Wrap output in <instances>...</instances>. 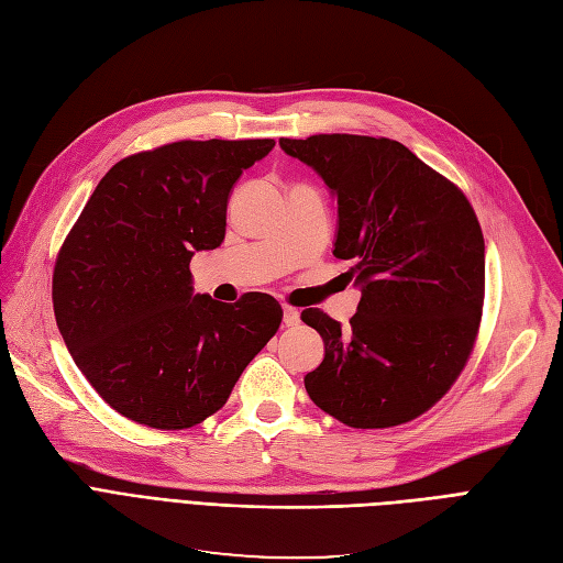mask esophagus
<instances>
[{"mask_svg": "<svg viewBox=\"0 0 563 563\" xmlns=\"http://www.w3.org/2000/svg\"><path fill=\"white\" fill-rule=\"evenodd\" d=\"M298 321H300V312L296 308H288V305H284V327H296Z\"/></svg>", "mask_w": 563, "mask_h": 563, "instance_id": "1", "label": "esophagus"}]
</instances>
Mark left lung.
I'll return each instance as SVG.
<instances>
[{
  "label": "left lung",
  "instance_id": "1",
  "mask_svg": "<svg viewBox=\"0 0 563 563\" xmlns=\"http://www.w3.org/2000/svg\"><path fill=\"white\" fill-rule=\"evenodd\" d=\"M338 201L333 255L362 291L347 329L314 308L323 340L310 399L350 428H391L446 395L472 352L484 302V236L453 183L389 139H282Z\"/></svg>",
  "mask_w": 563,
  "mask_h": 563
}]
</instances>
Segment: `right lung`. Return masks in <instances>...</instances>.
Segmentation results:
<instances>
[{
  "label": "right lung",
  "instance_id": "obj_1",
  "mask_svg": "<svg viewBox=\"0 0 563 563\" xmlns=\"http://www.w3.org/2000/svg\"><path fill=\"white\" fill-rule=\"evenodd\" d=\"M275 141H180L117 162L54 269L75 364L117 413L185 430L216 413L282 323V305L195 294L190 261L225 240L234 183Z\"/></svg>",
  "mask_w": 563,
  "mask_h": 563
}]
</instances>
